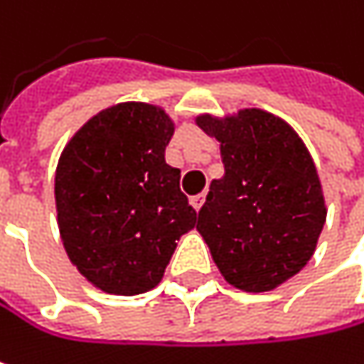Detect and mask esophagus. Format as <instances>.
Returning <instances> with one entry per match:
<instances>
[{
  "label": "esophagus",
  "mask_w": 364,
  "mask_h": 364,
  "mask_svg": "<svg viewBox=\"0 0 364 364\" xmlns=\"http://www.w3.org/2000/svg\"><path fill=\"white\" fill-rule=\"evenodd\" d=\"M205 196H207V193H205V191H203L200 195L191 196V203H193V207H195L196 211H198V209L203 207V203H205Z\"/></svg>",
  "instance_id": "obj_1"
}]
</instances>
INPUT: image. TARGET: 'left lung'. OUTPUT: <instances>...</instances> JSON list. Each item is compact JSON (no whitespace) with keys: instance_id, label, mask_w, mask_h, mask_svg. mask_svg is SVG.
Segmentation results:
<instances>
[{"instance_id":"8db88e82","label":"left lung","mask_w":364,"mask_h":364,"mask_svg":"<svg viewBox=\"0 0 364 364\" xmlns=\"http://www.w3.org/2000/svg\"><path fill=\"white\" fill-rule=\"evenodd\" d=\"M220 143L223 176L213 180L196 230L223 279L242 292H269L311 261L327 205L317 166L299 132L259 107L198 114Z\"/></svg>"}]
</instances>
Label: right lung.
<instances>
[{"instance_id": "1", "label": "right lung", "mask_w": 364, "mask_h": 364, "mask_svg": "<svg viewBox=\"0 0 364 364\" xmlns=\"http://www.w3.org/2000/svg\"><path fill=\"white\" fill-rule=\"evenodd\" d=\"M173 119L153 103L124 101L85 122L55 169L58 228L68 259L101 292L153 290L196 211L166 164Z\"/></svg>"}]
</instances>
